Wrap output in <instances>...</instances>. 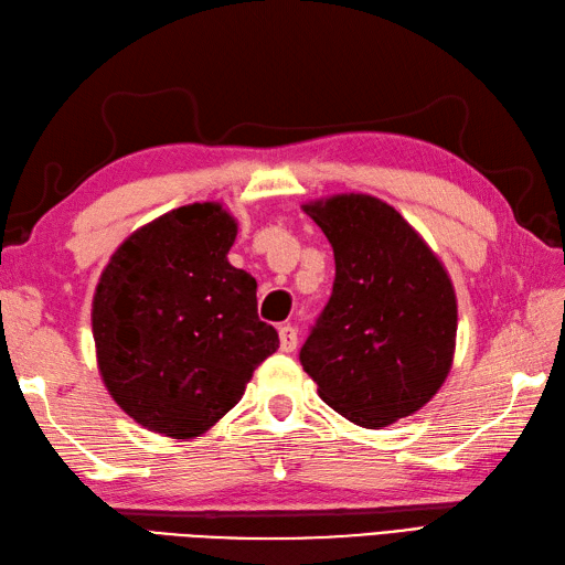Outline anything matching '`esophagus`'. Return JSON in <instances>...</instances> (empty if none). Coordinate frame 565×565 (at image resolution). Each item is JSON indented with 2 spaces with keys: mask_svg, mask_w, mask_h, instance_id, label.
<instances>
[{
  "mask_svg": "<svg viewBox=\"0 0 565 565\" xmlns=\"http://www.w3.org/2000/svg\"><path fill=\"white\" fill-rule=\"evenodd\" d=\"M278 334H280V349H282V352L285 354H292L295 349H297V330L292 326H282L278 330Z\"/></svg>",
  "mask_w": 565,
  "mask_h": 565,
  "instance_id": "esophagus-1",
  "label": "esophagus"
}]
</instances>
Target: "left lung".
<instances>
[{
	"instance_id": "8db88e82",
	"label": "left lung",
	"mask_w": 565,
	"mask_h": 565,
	"mask_svg": "<svg viewBox=\"0 0 565 565\" xmlns=\"http://www.w3.org/2000/svg\"><path fill=\"white\" fill-rule=\"evenodd\" d=\"M303 211L334 252V282L299 361L330 408L361 428H385L428 404L451 369V280L402 213L371 194Z\"/></svg>"
}]
</instances>
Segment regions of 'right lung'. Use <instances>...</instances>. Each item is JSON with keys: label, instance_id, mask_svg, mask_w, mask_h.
Instances as JSON below:
<instances>
[{"label": "right lung", "instance_id": "right-lung-1", "mask_svg": "<svg viewBox=\"0 0 565 565\" xmlns=\"http://www.w3.org/2000/svg\"><path fill=\"white\" fill-rule=\"evenodd\" d=\"M235 235L221 204H188L132 233L102 273L93 301L99 373L147 430L206 433L280 344L256 313V280L227 264Z\"/></svg>", "mask_w": 565, "mask_h": 565}]
</instances>
